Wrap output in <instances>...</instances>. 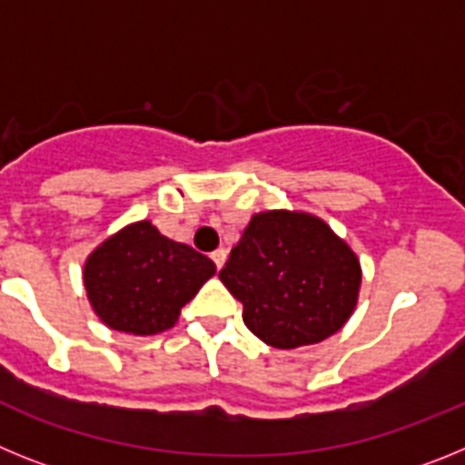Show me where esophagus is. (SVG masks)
Here are the masks:
<instances>
[{
	"instance_id": "esophagus-1",
	"label": "esophagus",
	"mask_w": 465,
	"mask_h": 465,
	"mask_svg": "<svg viewBox=\"0 0 465 465\" xmlns=\"http://www.w3.org/2000/svg\"><path fill=\"white\" fill-rule=\"evenodd\" d=\"M225 258H228V252H225V249H216V252L212 253V261L216 262V268H223V262H225Z\"/></svg>"
}]
</instances>
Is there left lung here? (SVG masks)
Instances as JSON below:
<instances>
[{"label":"left lung","instance_id":"1","mask_svg":"<svg viewBox=\"0 0 465 465\" xmlns=\"http://www.w3.org/2000/svg\"><path fill=\"white\" fill-rule=\"evenodd\" d=\"M244 305L242 319L277 349L316 344L354 314L361 262L323 219L307 212L253 213L219 272Z\"/></svg>","mask_w":465,"mask_h":465}]
</instances>
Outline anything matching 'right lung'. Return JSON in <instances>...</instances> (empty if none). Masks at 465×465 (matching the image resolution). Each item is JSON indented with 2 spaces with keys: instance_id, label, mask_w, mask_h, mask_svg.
Listing matches in <instances>:
<instances>
[{
  "instance_id": "obj_1",
  "label": "right lung",
  "mask_w": 465,
  "mask_h": 465,
  "mask_svg": "<svg viewBox=\"0 0 465 465\" xmlns=\"http://www.w3.org/2000/svg\"><path fill=\"white\" fill-rule=\"evenodd\" d=\"M213 274L207 256L160 235L146 219L106 237L84 262L85 295L100 322L142 338L170 331Z\"/></svg>"
}]
</instances>
